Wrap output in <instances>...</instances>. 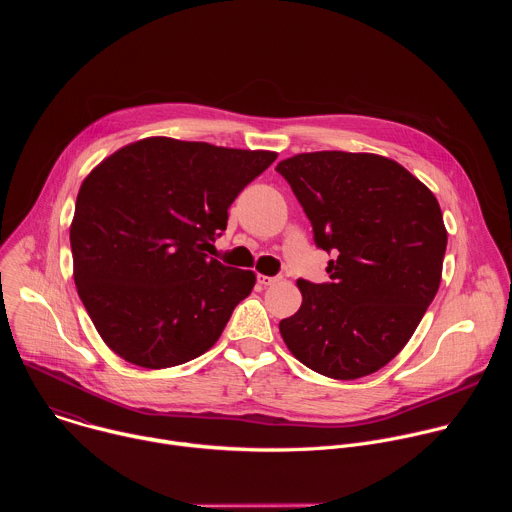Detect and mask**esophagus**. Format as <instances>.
Segmentation results:
<instances>
[{
  "mask_svg": "<svg viewBox=\"0 0 512 512\" xmlns=\"http://www.w3.org/2000/svg\"><path fill=\"white\" fill-rule=\"evenodd\" d=\"M257 281H259L261 285L269 287V285L279 283V281H281V275H257Z\"/></svg>",
  "mask_w": 512,
  "mask_h": 512,
  "instance_id": "obj_1",
  "label": "esophagus"
}]
</instances>
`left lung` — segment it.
I'll return each mask as SVG.
<instances>
[{"mask_svg": "<svg viewBox=\"0 0 512 512\" xmlns=\"http://www.w3.org/2000/svg\"><path fill=\"white\" fill-rule=\"evenodd\" d=\"M332 253L330 279H300L302 308L279 322L300 362L340 381L383 369L407 344L442 281V208L415 176L375 154L314 152L275 168Z\"/></svg>", "mask_w": 512, "mask_h": 512, "instance_id": "8db88e82", "label": "left lung"}]
</instances>
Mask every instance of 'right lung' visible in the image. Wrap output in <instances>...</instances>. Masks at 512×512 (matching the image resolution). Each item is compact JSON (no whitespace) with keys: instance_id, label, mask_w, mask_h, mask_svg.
<instances>
[{"instance_id":"add662e5","label":"right lung","mask_w":512,"mask_h":512,"mask_svg":"<svg viewBox=\"0 0 512 512\" xmlns=\"http://www.w3.org/2000/svg\"><path fill=\"white\" fill-rule=\"evenodd\" d=\"M277 154L148 137L83 182L70 249L75 283L107 346L143 369L204 354L255 285L208 249L229 206Z\"/></svg>"}]
</instances>
